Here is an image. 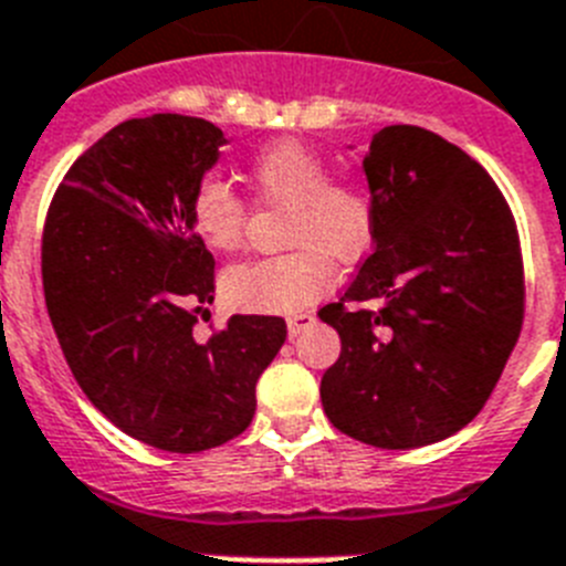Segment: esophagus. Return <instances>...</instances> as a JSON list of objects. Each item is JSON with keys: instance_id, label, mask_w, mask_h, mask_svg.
Returning a JSON list of instances; mask_svg holds the SVG:
<instances>
[{"instance_id": "1", "label": "esophagus", "mask_w": 566, "mask_h": 566, "mask_svg": "<svg viewBox=\"0 0 566 566\" xmlns=\"http://www.w3.org/2000/svg\"><path fill=\"white\" fill-rule=\"evenodd\" d=\"M286 323H289V334H292V337H297V334H303L308 326H312V323H314V314H312V312L289 314Z\"/></svg>"}]
</instances>
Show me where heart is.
<instances>
[{
	"instance_id": "heart-1",
	"label": "heart",
	"mask_w": 566,
	"mask_h": 566,
	"mask_svg": "<svg viewBox=\"0 0 566 566\" xmlns=\"http://www.w3.org/2000/svg\"><path fill=\"white\" fill-rule=\"evenodd\" d=\"M260 203L289 209L294 252L238 263L223 274V294L243 312H297L332 289L337 260H354L371 240V195L352 178H332L314 147L283 138L260 149L249 167ZM189 221L203 243L232 252L247 238L249 203L221 175H201L189 192Z\"/></svg>"
}]
</instances>
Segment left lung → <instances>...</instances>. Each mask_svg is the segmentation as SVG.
<instances>
[{
	"mask_svg": "<svg viewBox=\"0 0 566 566\" xmlns=\"http://www.w3.org/2000/svg\"><path fill=\"white\" fill-rule=\"evenodd\" d=\"M371 254L319 317L339 334L319 399L337 431L422 448L462 431L496 388L524 319V260L502 189L413 124L371 135Z\"/></svg>",
	"mask_w": 566,
	"mask_h": 566,
	"instance_id": "8db88e82",
	"label": "left lung"
}]
</instances>
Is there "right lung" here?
<instances>
[{"label": "right lung", "mask_w": 566, "mask_h": 566, "mask_svg": "<svg viewBox=\"0 0 566 566\" xmlns=\"http://www.w3.org/2000/svg\"><path fill=\"white\" fill-rule=\"evenodd\" d=\"M223 144L195 115L129 118L78 155L44 218V303L70 371L115 428L158 451H209L247 431L286 339V319L266 314L192 337L214 258L189 192Z\"/></svg>", "instance_id": "right-lung-1"}]
</instances>
